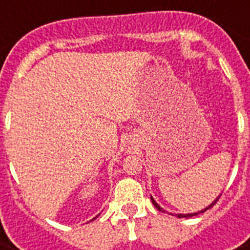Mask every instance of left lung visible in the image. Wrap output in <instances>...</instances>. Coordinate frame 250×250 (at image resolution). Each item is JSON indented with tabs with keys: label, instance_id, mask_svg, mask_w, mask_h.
I'll return each instance as SVG.
<instances>
[{
	"label": "left lung",
	"instance_id": "left-lung-1",
	"mask_svg": "<svg viewBox=\"0 0 250 250\" xmlns=\"http://www.w3.org/2000/svg\"><path fill=\"white\" fill-rule=\"evenodd\" d=\"M150 198H152V202H153V205L156 206L157 209L160 210V211H164V213H165V210L162 209V208H161V206L158 205V204H157L156 201H154V198H153V197H150ZM218 200H219V197H218L217 200H214V201L211 202V204H210L209 206H208V208H205V209L200 210V211H197V213H190V214H178V217H179V218H189V217H193V215H198V214L204 213V211H206V210H208V209H210V208H211V206H213V205H215V202H217Z\"/></svg>",
	"mask_w": 250,
	"mask_h": 250
}]
</instances>
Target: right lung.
Returning <instances> with one entry per match:
<instances>
[{
    "label": "right lung",
    "mask_w": 250,
    "mask_h": 250,
    "mask_svg": "<svg viewBox=\"0 0 250 250\" xmlns=\"http://www.w3.org/2000/svg\"><path fill=\"white\" fill-rule=\"evenodd\" d=\"M93 219H94V218H93Z\"/></svg>",
    "instance_id": "1"
}]
</instances>
